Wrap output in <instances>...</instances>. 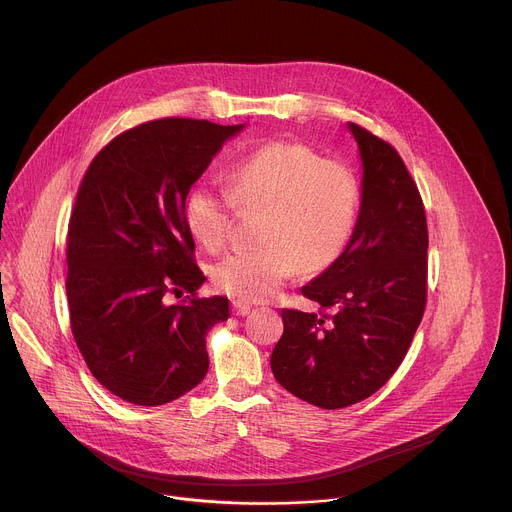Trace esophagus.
<instances>
[{"instance_id":"esophagus-1","label":"esophagus","mask_w":512,"mask_h":512,"mask_svg":"<svg viewBox=\"0 0 512 512\" xmlns=\"http://www.w3.org/2000/svg\"><path fill=\"white\" fill-rule=\"evenodd\" d=\"M251 306L249 304H243V302H233V312L237 314V316H249L251 314Z\"/></svg>"}]
</instances>
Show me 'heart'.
Returning a JSON list of instances; mask_svg holds the SVG:
<instances>
[{
    "instance_id": "1",
    "label": "heart",
    "mask_w": 512,
    "mask_h": 512,
    "mask_svg": "<svg viewBox=\"0 0 512 512\" xmlns=\"http://www.w3.org/2000/svg\"><path fill=\"white\" fill-rule=\"evenodd\" d=\"M229 190L198 180L184 198V221L206 249L225 245L233 216L261 212L257 249L225 255L210 267L216 289L241 302L273 298L300 271L316 275L344 253L358 218L360 182L334 160L294 141H269L229 170Z\"/></svg>"
}]
</instances>
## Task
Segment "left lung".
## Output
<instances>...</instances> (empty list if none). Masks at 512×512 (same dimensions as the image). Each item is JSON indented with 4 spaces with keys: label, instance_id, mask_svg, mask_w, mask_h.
Returning a JSON list of instances; mask_svg holds the SVG:
<instances>
[{
    "label": "left lung",
    "instance_id": "obj_1",
    "mask_svg": "<svg viewBox=\"0 0 512 512\" xmlns=\"http://www.w3.org/2000/svg\"><path fill=\"white\" fill-rule=\"evenodd\" d=\"M362 162L360 210L338 261L302 287L330 314L283 310L271 354L277 383L316 407L379 391L403 362L427 294V221L393 145L346 123Z\"/></svg>",
    "mask_w": 512,
    "mask_h": 512
}]
</instances>
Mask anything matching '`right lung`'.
I'll return each mask as SVG.
<instances>
[{
	"label": "right lung",
	"mask_w": 512,
	"mask_h": 512,
	"mask_svg": "<svg viewBox=\"0 0 512 512\" xmlns=\"http://www.w3.org/2000/svg\"><path fill=\"white\" fill-rule=\"evenodd\" d=\"M241 125L156 119L91 162L68 223L70 326L93 377L127 403L158 407L208 371L206 334L229 318L223 296L196 298L184 198ZM191 294L182 303L172 295Z\"/></svg>",
	"instance_id": "right-lung-1"
}]
</instances>
